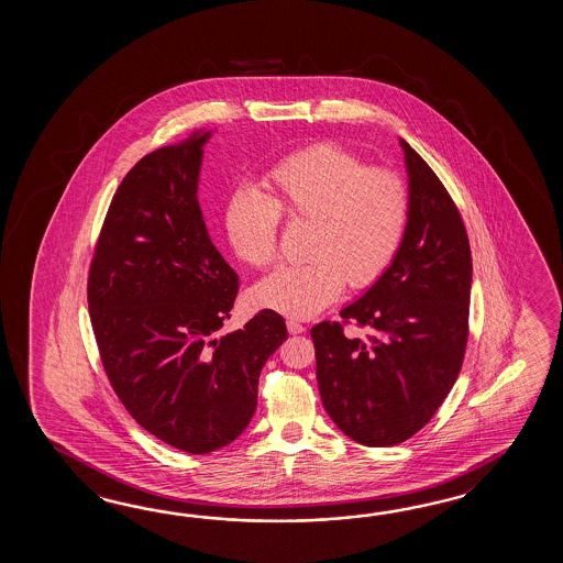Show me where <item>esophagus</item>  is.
Instances as JSON below:
<instances>
[{
  "label": "esophagus",
  "mask_w": 563,
  "mask_h": 563,
  "mask_svg": "<svg viewBox=\"0 0 563 563\" xmlns=\"http://www.w3.org/2000/svg\"><path fill=\"white\" fill-rule=\"evenodd\" d=\"M287 332H289V334H301V332H306V325H303V323L301 322H298V320H294V318H291V320H287Z\"/></svg>",
  "instance_id": "esophagus-1"
}]
</instances>
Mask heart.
Instances as JSON below:
<instances>
[{"label": "heart", "instance_id": "heart-1", "mask_svg": "<svg viewBox=\"0 0 563 563\" xmlns=\"http://www.w3.org/2000/svg\"><path fill=\"white\" fill-rule=\"evenodd\" d=\"M269 192L240 189L229 199L225 231L243 264L267 267L279 252L282 217L308 225L299 265H284L253 286L255 308L311 318L344 284H376L407 235L410 191L393 167L371 165L335 143L311 144L272 168Z\"/></svg>", "mask_w": 563, "mask_h": 563}]
</instances>
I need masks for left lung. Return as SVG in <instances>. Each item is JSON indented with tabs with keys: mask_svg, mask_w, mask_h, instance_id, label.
<instances>
[{
	"mask_svg": "<svg viewBox=\"0 0 563 563\" xmlns=\"http://www.w3.org/2000/svg\"><path fill=\"white\" fill-rule=\"evenodd\" d=\"M407 235L393 265L311 328L323 408L366 446L405 443L434 417L463 366L468 340L471 245L463 217L427 161L407 143ZM352 322L366 339L343 332Z\"/></svg>",
	"mask_w": 563,
	"mask_h": 563,
	"instance_id": "obj_1",
	"label": "left lung"
}]
</instances>
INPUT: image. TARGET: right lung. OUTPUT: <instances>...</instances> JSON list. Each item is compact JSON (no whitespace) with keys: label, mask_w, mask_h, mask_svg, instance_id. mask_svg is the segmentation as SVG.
Here are the masks:
<instances>
[{"label":"right lung","mask_w":563,"mask_h":563,"mask_svg":"<svg viewBox=\"0 0 563 563\" xmlns=\"http://www.w3.org/2000/svg\"><path fill=\"white\" fill-rule=\"evenodd\" d=\"M209 132L143 156L108 207L88 310L112 390L144 431L191 455L235 441L257 407L286 322L262 310L217 335L240 277L217 252L197 195Z\"/></svg>","instance_id":"1"}]
</instances>
